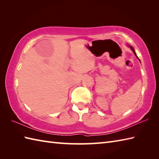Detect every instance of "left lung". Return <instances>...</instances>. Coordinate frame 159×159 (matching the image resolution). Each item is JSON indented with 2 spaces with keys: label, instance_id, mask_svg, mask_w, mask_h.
<instances>
[{
  "label": "left lung",
  "instance_id": "8db88e82",
  "mask_svg": "<svg viewBox=\"0 0 159 159\" xmlns=\"http://www.w3.org/2000/svg\"><path fill=\"white\" fill-rule=\"evenodd\" d=\"M130 48L132 49V50H133V52L134 53V55H136V57H137V55H136V53H135V52H134V50L133 49V47H131V46H130ZM137 58H138V57H137Z\"/></svg>",
  "mask_w": 159,
  "mask_h": 159
}]
</instances>
